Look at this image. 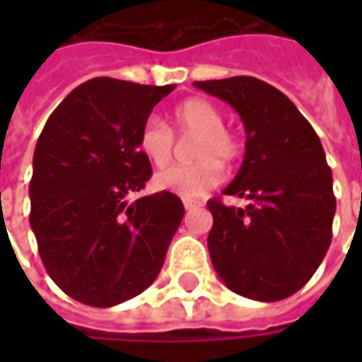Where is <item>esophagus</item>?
<instances>
[{
    "instance_id": "esophagus-1",
    "label": "esophagus",
    "mask_w": 362,
    "mask_h": 362,
    "mask_svg": "<svg viewBox=\"0 0 362 362\" xmlns=\"http://www.w3.org/2000/svg\"><path fill=\"white\" fill-rule=\"evenodd\" d=\"M184 207H186V211H194V209H199L202 204L199 202H184Z\"/></svg>"
}]
</instances>
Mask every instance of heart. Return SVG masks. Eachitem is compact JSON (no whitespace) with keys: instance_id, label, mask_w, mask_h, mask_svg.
<instances>
[{"instance_id":"b5f03b06","label":"heart","mask_w":362,"mask_h":362,"mask_svg":"<svg viewBox=\"0 0 362 362\" xmlns=\"http://www.w3.org/2000/svg\"><path fill=\"white\" fill-rule=\"evenodd\" d=\"M174 127L180 134L197 135L192 165L170 166L155 176V186L182 199H199L223 180V166L235 163L240 157V141L228 127L217 104L207 98H188L173 112ZM137 149L151 165L163 168L170 163L174 149V135L170 127L160 119L149 118L137 134Z\"/></svg>"}]
</instances>
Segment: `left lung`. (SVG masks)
I'll return each mask as SVG.
<instances>
[{
	"label": "left lung",
	"mask_w": 362,
	"mask_h": 362,
	"mask_svg": "<svg viewBox=\"0 0 362 362\" xmlns=\"http://www.w3.org/2000/svg\"><path fill=\"white\" fill-rule=\"evenodd\" d=\"M194 85L230 104L246 127L243 166L223 194L250 204L243 209L221 197L207 202L213 267L246 298L275 303L295 295L332 243L334 180L320 137L287 96L256 77Z\"/></svg>",
	"instance_id": "8db88e82"
}]
</instances>
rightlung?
<instances>
[{
  "label": "right lung",
  "mask_w": 362,
  "mask_h": 362,
  "mask_svg": "<svg viewBox=\"0 0 362 362\" xmlns=\"http://www.w3.org/2000/svg\"><path fill=\"white\" fill-rule=\"evenodd\" d=\"M174 85L96 77L62 100L36 141L30 227L66 295L108 308L157 279L184 205L170 192L129 199L153 174L137 134Z\"/></svg>",
  "instance_id": "right-lung-1"
}]
</instances>
